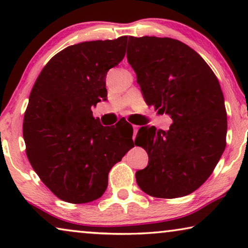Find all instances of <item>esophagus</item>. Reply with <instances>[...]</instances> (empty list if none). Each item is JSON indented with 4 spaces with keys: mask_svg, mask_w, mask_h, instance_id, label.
Listing matches in <instances>:
<instances>
[{
    "mask_svg": "<svg viewBox=\"0 0 248 248\" xmlns=\"http://www.w3.org/2000/svg\"><path fill=\"white\" fill-rule=\"evenodd\" d=\"M138 131H139V126H138V125H133V140L135 139V137H137Z\"/></svg>",
    "mask_w": 248,
    "mask_h": 248,
    "instance_id": "obj_1",
    "label": "esophagus"
}]
</instances>
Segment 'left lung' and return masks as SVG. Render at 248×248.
Segmentation results:
<instances>
[{"instance_id": "left-lung-1", "label": "left lung", "mask_w": 248, "mask_h": 248, "mask_svg": "<svg viewBox=\"0 0 248 248\" xmlns=\"http://www.w3.org/2000/svg\"><path fill=\"white\" fill-rule=\"evenodd\" d=\"M127 61L148 105L172 120L168 131L143 126L135 138L149 155L135 172L147 194L175 199L198 189L226 148L227 113L219 81L205 61L172 38L128 37Z\"/></svg>"}]
</instances>
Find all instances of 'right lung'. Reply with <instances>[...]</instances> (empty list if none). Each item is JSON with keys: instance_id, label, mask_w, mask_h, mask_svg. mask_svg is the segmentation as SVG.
Masks as SVG:
<instances>
[{"instance_id": "add662e5", "label": "right lung", "mask_w": 248, "mask_h": 248, "mask_svg": "<svg viewBox=\"0 0 248 248\" xmlns=\"http://www.w3.org/2000/svg\"><path fill=\"white\" fill-rule=\"evenodd\" d=\"M127 37L69 46L37 78L23 118L26 152L42 182L63 201L99 199L132 135L107 127L91 108L107 99L106 74L125 56ZM128 124V123H127Z\"/></svg>"}]
</instances>
